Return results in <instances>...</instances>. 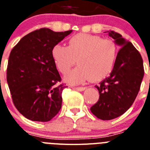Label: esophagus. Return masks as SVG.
<instances>
[{"instance_id": "34e87169", "label": "esophagus", "mask_w": 150, "mask_h": 150, "mask_svg": "<svg viewBox=\"0 0 150 150\" xmlns=\"http://www.w3.org/2000/svg\"><path fill=\"white\" fill-rule=\"evenodd\" d=\"M73 89L76 90V91H84L86 88H84V87H75V88H73Z\"/></svg>"}]
</instances>
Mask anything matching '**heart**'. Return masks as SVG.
Listing matches in <instances>:
<instances>
[{"instance_id": "1", "label": "heart", "mask_w": 150, "mask_h": 150, "mask_svg": "<svg viewBox=\"0 0 150 150\" xmlns=\"http://www.w3.org/2000/svg\"><path fill=\"white\" fill-rule=\"evenodd\" d=\"M68 47L57 44L51 57L61 73H66L77 62L79 66L65 75L66 82L80 84L87 81H98L112 70L118 54L116 44L111 39L79 33L70 38Z\"/></svg>"}]
</instances>
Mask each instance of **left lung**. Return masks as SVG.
Here are the masks:
<instances>
[{
    "instance_id": "left-lung-1",
    "label": "left lung",
    "mask_w": 150,
    "mask_h": 150,
    "mask_svg": "<svg viewBox=\"0 0 150 150\" xmlns=\"http://www.w3.org/2000/svg\"><path fill=\"white\" fill-rule=\"evenodd\" d=\"M106 32L121 49L109 77L95 86L100 98L91 111L100 119L111 120L131 106L140 91L144 70L141 55L131 42L117 32Z\"/></svg>"
}]
</instances>
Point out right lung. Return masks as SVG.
<instances>
[{
  "label": "right lung",
  "instance_id": "right-lung-1",
  "mask_svg": "<svg viewBox=\"0 0 150 150\" xmlns=\"http://www.w3.org/2000/svg\"><path fill=\"white\" fill-rule=\"evenodd\" d=\"M41 28L24 36L13 48L6 69L13 102L26 118L51 120L62 107V92L66 87L51 57L55 44L71 33Z\"/></svg>",
  "mask_w": 150,
  "mask_h": 150
}]
</instances>
